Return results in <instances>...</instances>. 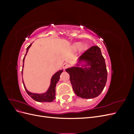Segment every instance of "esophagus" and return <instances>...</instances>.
I'll return each mask as SVG.
<instances>
[{"label": "esophagus", "mask_w": 134, "mask_h": 134, "mask_svg": "<svg viewBox=\"0 0 134 134\" xmlns=\"http://www.w3.org/2000/svg\"><path fill=\"white\" fill-rule=\"evenodd\" d=\"M69 66V64L67 63H65L63 64V68L64 69H67Z\"/></svg>", "instance_id": "1"}]
</instances>
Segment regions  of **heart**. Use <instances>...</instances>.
Listing matches in <instances>:
<instances>
[{
  "label": "heart",
  "instance_id": "b5f03b06",
  "mask_svg": "<svg viewBox=\"0 0 134 134\" xmlns=\"http://www.w3.org/2000/svg\"><path fill=\"white\" fill-rule=\"evenodd\" d=\"M72 48H73L74 50H78V48H80V49L81 50L83 51V50H85L86 49L87 46L85 44H81L80 42H76L73 44V45H72Z\"/></svg>",
  "mask_w": 134,
  "mask_h": 134
}]
</instances>
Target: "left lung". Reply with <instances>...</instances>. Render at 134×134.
I'll list each match as a JSON object with an SVG mask.
<instances>
[{"label": "left lung", "mask_w": 134, "mask_h": 134, "mask_svg": "<svg viewBox=\"0 0 134 134\" xmlns=\"http://www.w3.org/2000/svg\"><path fill=\"white\" fill-rule=\"evenodd\" d=\"M79 61L86 63L82 66L84 68L74 66L66 69L74 93L82 98L98 97L103 90L107 79L106 63L100 48L97 46L90 47L80 56Z\"/></svg>", "instance_id": "obj_1"}]
</instances>
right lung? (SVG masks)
<instances>
[{"mask_svg":"<svg viewBox=\"0 0 134 134\" xmlns=\"http://www.w3.org/2000/svg\"><path fill=\"white\" fill-rule=\"evenodd\" d=\"M32 43L30 44V45L27 47V52H26V54L25 56V57L27 55L28 49H29V48L31 47ZM25 57H24V58L23 59V65H24V60H25ZM22 70H23V69H22ZM63 71V70L58 71V72H56L53 76H52L51 79L50 86L49 88H48L47 91L44 93H42V94H37V93H31L29 91H28L27 90V89L26 88L25 84H24L23 80L22 79L24 88H25L27 94L29 95L32 99H34L36 101H37V102H52V101H53L55 99L56 85L60 79V75L61 74H62Z\"/></svg>","mask_w":134,"mask_h":134,"instance_id":"obj_1","label":"right lung"}]
</instances>
